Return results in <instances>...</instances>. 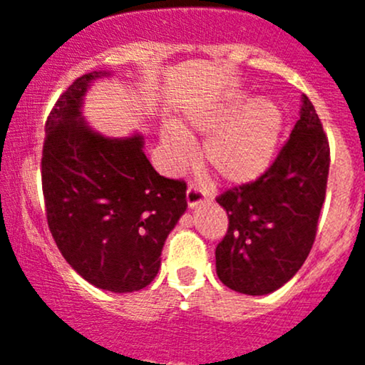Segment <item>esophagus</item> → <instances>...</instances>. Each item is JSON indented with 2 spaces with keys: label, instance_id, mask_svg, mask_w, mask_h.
Here are the masks:
<instances>
[{
  "label": "esophagus",
  "instance_id": "1",
  "mask_svg": "<svg viewBox=\"0 0 365 365\" xmlns=\"http://www.w3.org/2000/svg\"><path fill=\"white\" fill-rule=\"evenodd\" d=\"M206 200H208V197H206V194L200 189V187L190 185L189 189H187V205H189L190 208H194V206L205 203Z\"/></svg>",
  "mask_w": 365,
  "mask_h": 365
}]
</instances>
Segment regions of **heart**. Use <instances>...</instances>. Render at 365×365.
<instances>
[{
	"mask_svg": "<svg viewBox=\"0 0 365 365\" xmlns=\"http://www.w3.org/2000/svg\"><path fill=\"white\" fill-rule=\"evenodd\" d=\"M190 125L210 134L203 145L206 164L220 178L240 185L259 178L268 169L281 135L282 116L274 102L256 98L192 118ZM160 141L165 160L173 168H182L192 159V141L176 123L162 127Z\"/></svg>",
	"mask_w": 365,
	"mask_h": 365,
	"instance_id": "b5f03b06",
	"label": "heart"
}]
</instances>
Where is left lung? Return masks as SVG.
<instances>
[{
	"instance_id": "1",
	"label": "left lung",
	"mask_w": 365,
	"mask_h": 365,
	"mask_svg": "<svg viewBox=\"0 0 365 365\" xmlns=\"http://www.w3.org/2000/svg\"><path fill=\"white\" fill-rule=\"evenodd\" d=\"M329 168V139L314 106L302 95L300 118L274 164L254 182L217 197L230 219L215 249L224 286L268 295L300 270L314 244Z\"/></svg>"
}]
</instances>
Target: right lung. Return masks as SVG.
I'll list each match as a JSON object with an SVG mask.
<instances>
[{"mask_svg":"<svg viewBox=\"0 0 365 365\" xmlns=\"http://www.w3.org/2000/svg\"><path fill=\"white\" fill-rule=\"evenodd\" d=\"M108 73H84L54 104L42 190L51 235L70 267L97 288L132 293L159 274L165 238L187 210V185L153 169L141 134L106 138L84 121V95Z\"/></svg>","mask_w":365,"mask_h":365,"instance_id":"add662e5","label":"right lung"}]
</instances>
